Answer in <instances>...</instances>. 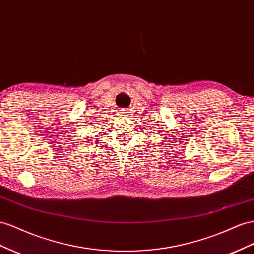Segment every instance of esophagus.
<instances>
[{"mask_svg": "<svg viewBox=\"0 0 254 254\" xmlns=\"http://www.w3.org/2000/svg\"><path fill=\"white\" fill-rule=\"evenodd\" d=\"M128 113H129L128 110H122V111H121V116H127Z\"/></svg>", "mask_w": 254, "mask_h": 254, "instance_id": "esophagus-1", "label": "esophagus"}]
</instances>
